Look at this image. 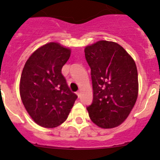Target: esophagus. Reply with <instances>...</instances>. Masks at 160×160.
<instances>
[{
    "mask_svg": "<svg viewBox=\"0 0 160 160\" xmlns=\"http://www.w3.org/2000/svg\"><path fill=\"white\" fill-rule=\"evenodd\" d=\"M76 94L78 95V98H80V96H81V91H77V92H76Z\"/></svg>",
    "mask_w": 160,
    "mask_h": 160,
    "instance_id": "1",
    "label": "esophagus"
}]
</instances>
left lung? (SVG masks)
I'll return each instance as SVG.
<instances>
[{"label":"left lung","mask_w":160,"mask_h":160,"mask_svg":"<svg viewBox=\"0 0 160 160\" xmlns=\"http://www.w3.org/2000/svg\"><path fill=\"white\" fill-rule=\"evenodd\" d=\"M91 68L93 101L89 117L103 128L118 126L127 119L138 98L137 66L119 44L99 41L85 49Z\"/></svg>","instance_id":"1"}]
</instances>
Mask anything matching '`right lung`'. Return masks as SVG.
I'll list each match as a JSON object with an SVG mask.
<instances>
[{
    "label": "right lung",
    "mask_w": 160,
    "mask_h": 160,
    "mask_svg": "<svg viewBox=\"0 0 160 160\" xmlns=\"http://www.w3.org/2000/svg\"><path fill=\"white\" fill-rule=\"evenodd\" d=\"M70 54L69 48L50 42L34 52L23 68L21 99L32 119L41 127L55 128L64 122L78 98L61 72Z\"/></svg>",
    "instance_id": "obj_1"
}]
</instances>
